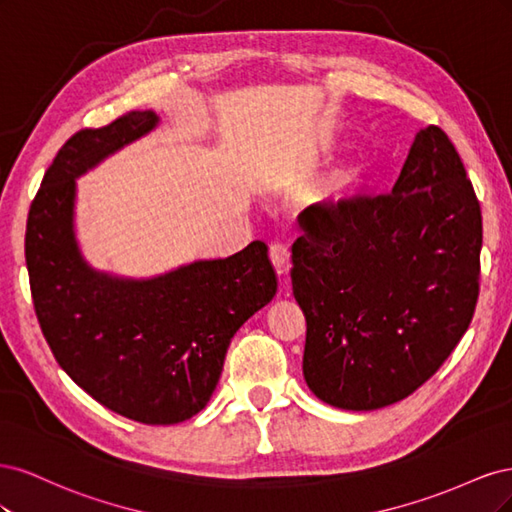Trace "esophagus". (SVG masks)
Returning <instances> with one entry per match:
<instances>
[{
    "instance_id": "obj_1",
    "label": "esophagus",
    "mask_w": 512,
    "mask_h": 512,
    "mask_svg": "<svg viewBox=\"0 0 512 512\" xmlns=\"http://www.w3.org/2000/svg\"><path fill=\"white\" fill-rule=\"evenodd\" d=\"M269 258L277 275H286L290 271V250L284 243H273L269 247Z\"/></svg>"
}]
</instances>
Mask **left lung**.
Returning <instances> with one entry per match:
<instances>
[{
  "label": "left lung",
  "instance_id": "1",
  "mask_svg": "<svg viewBox=\"0 0 512 512\" xmlns=\"http://www.w3.org/2000/svg\"><path fill=\"white\" fill-rule=\"evenodd\" d=\"M309 209L290 271L305 382L342 410L391 406L436 374L472 322L483 247L472 181L429 126L391 194Z\"/></svg>",
  "mask_w": 512,
  "mask_h": 512
}]
</instances>
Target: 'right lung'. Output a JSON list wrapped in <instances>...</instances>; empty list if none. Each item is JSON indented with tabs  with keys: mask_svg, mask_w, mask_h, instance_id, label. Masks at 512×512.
<instances>
[{
	"mask_svg": "<svg viewBox=\"0 0 512 512\" xmlns=\"http://www.w3.org/2000/svg\"><path fill=\"white\" fill-rule=\"evenodd\" d=\"M158 126L132 111L59 149L29 209L25 260L40 329L59 367L108 410L175 425L207 406L241 324L277 290L267 245L151 277L91 269L74 237L76 177Z\"/></svg>",
	"mask_w": 512,
	"mask_h": 512,
	"instance_id": "obj_1",
	"label": "right lung"
}]
</instances>
